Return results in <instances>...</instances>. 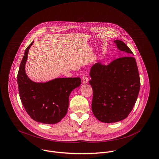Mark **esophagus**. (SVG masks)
Wrapping results in <instances>:
<instances>
[{
  "instance_id": "34e87169",
  "label": "esophagus",
  "mask_w": 159,
  "mask_h": 159,
  "mask_svg": "<svg viewBox=\"0 0 159 159\" xmlns=\"http://www.w3.org/2000/svg\"><path fill=\"white\" fill-rule=\"evenodd\" d=\"M89 78L86 75H84L82 77V83L83 84H87L88 82Z\"/></svg>"
}]
</instances>
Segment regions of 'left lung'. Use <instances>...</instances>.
Returning a JSON list of instances; mask_svg holds the SVG:
<instances>
[{
	"instance_id": "obj_1",
	"label": "left lung",
	"mask_w": 159,
	"mask_h": 159,
	"mask_svg": "<svg viewBox=\"0 0 159 159\" xmlns=\"http://www.w3.org/2000/svg\"><path fill=\"white\" fill-rule=\"evenodd\" d=\"M117 48L125 56L134 54L122 41L116 40ZM89 84L93 90L92 110L95 117L105 123L125 119L136 102L140 80L136 61L125 56L105 66L95 64L90 72Z\"/></svg>"
}]
</instances>
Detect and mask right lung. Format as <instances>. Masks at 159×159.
Instances as JSON below:
<instances>
[{
  "mask_svg": "<svg viewBox=\"0 0 159 159\" xmlns=\"http://www.w3.org/2000/svg\"><path fill=\"white\" fill-rule=\"evenodd\" d=\"M34 41L25 49L20 63L17 83L23 106L29 116L35 121L54 124L67 114L69 98L71 92L80 86V77L58 78L45 83H37L27 76L25 65L28 52Z\"/></svg>",
  "mask_w": 159,
  "mask_h": 159,
  "instance_id": "right-lung-1",
  "label": "right lung"
}]
</instances>
